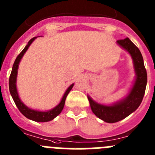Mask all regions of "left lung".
Segmentation results:
<instances>
[{"label": "left lung", "instance_id": "1", "mask_svg": "<svg viewBox=\"0 0 155 155\" xmlns=\"http://www.w3.org/2000/svg\"><path fill=\"white\" fill-rule=\"evenodd\" d=\"M116 43L131 56L135 72V79L128 95L112 105L98 103L88 95L92 112L98 118L108 123L121 121L136 110L141 103L147 85V72L139 49L128 37L117 40Z\"/></svg>", "mask_w": 155, "mask_h": 155}]
</instances>
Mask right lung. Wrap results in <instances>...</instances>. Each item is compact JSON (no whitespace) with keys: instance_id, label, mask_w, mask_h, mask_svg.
Listing matches in <instances>:
<instances>
[{"instance_id":"add662e5","label":"right lung","mask_w":155,"mask_h":155,"mask_svg":"<svg viewBox=\"0 0 155 155\" xmlns=\"http://www.w3.org/2000/svg\"><path fill=\"white\" fill-rule=\"evenodd\" d=\"M36 38H37V37L32 38L31 40L28 42L27 46L24 47V50L21 51V53L17 56V58H16L14 65H13L11 76H10L9 89H10V92H11V96H12L16 105H17V107L18 108L19 110H20V112H21V113L26 117V118H29V119L30 120H33V121H37V122H47V121H51V120L54 119L58 115H60V114L61 113L63 107H64L65 101H66V96L68 95L69 92H70L72 88L73 87L74 83H73V84L70 85V86L68 87V89H66V91L65 92L64 95H63V98H62L60 103L58 104L56 106H55L53 108L50 109V110L39 111V110H35V109H32V108L27 107V105H26L21 100V99H20V97H19L18 92H17V70H18L20 62H21V59H22V57L24 56V53L27 52V50H28L30 44L34 41V40H35Z\"/></svg>"}]
</instances>
